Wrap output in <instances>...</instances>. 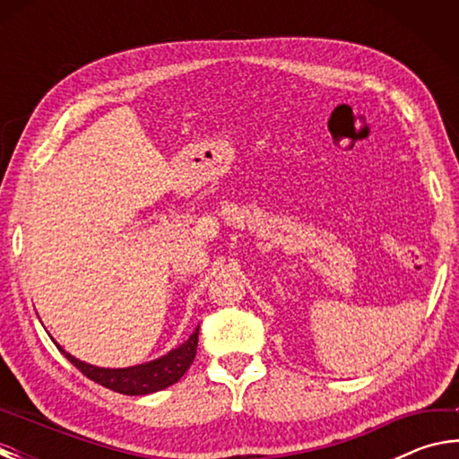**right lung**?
Masks as SVG:
<instances>
[{"label":"right lung","mask_w":459,"mask_h":459,"mask_svg":"<svg viewBox=\"0 0 459 459\" xmlns=\"http://www.w3.org/2000/svg\"><path fill=\"white\" fill-rule=\"evenodd\" d=\"M56 348L87 378L95 380V383L103 385L105 388H111L115 393L134 394L135 397V394H150V393L164 391V388L172 386L184 377V372L190 368V364L194 362V356H196L198 328L188 340L184 342V344L174 348L172 352H168L158 360L137 364V367H129V368L92 367V364L82 362L68 352H65L58 344Z\"/></svg>","instance_id":"add662e5"}]
</instances>
